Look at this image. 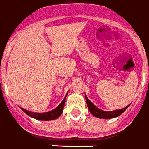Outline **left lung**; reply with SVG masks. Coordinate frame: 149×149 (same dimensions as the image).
<instances>
[{"label": "left lung", "instance_id": "8db88e82", "mask_svg": "<svg viewBox=\"0 0 149 149\" xmlns=\"http://www.w3.org/2000/svg\"><path fill=\"white\" fill-rule=\"evenodd\" d=\"M86 101V104H87L88 109L90 110L92 114L94 115V117L98 118H103V119H109V118H116V117H118L119 115H120L122 113H123L125 109L129 107V106H127L126 107H125L123 109H118V110H114V111H103V110H101L98 108H97L96 106H94L93 103L91 102L90 100L88 99V97L85 95Z\"/></svg>", "mask_w": 149, "mask_h": 149}]
</instances>
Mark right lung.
Here are the masks:
<instances>
[{"mask_svg": "<svg viewBox=\"0 0 149 149\" xmlns=\"http://www.w3.org/2000/svg\"><path fill=\"white\" fill-rule=\"evenodd\" d=\"M66 97L67 96L64 97V99L62 101V102L59 104L57 108H55V109H53L52 111L47 112V113H32V112L28 111L26 109L20 108L26 114H28L29 116L31 117V118L37 119V120H55L62 114V113L63 111L64 104H65V101H66Z\"/></svg>", "mask_w": 149, "mask_h": 149, "instance_id": "right-lung-1", "label": "right lung"}]
</instances>
